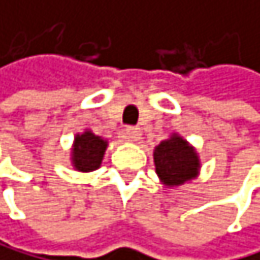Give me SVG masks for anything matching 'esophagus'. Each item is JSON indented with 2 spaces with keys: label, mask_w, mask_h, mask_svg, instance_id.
I'll return each instance as SVG.
<instances>
[{
  "label": "esophagus",
  "mask_w": 260,
  "mask_h": 260,
  "mask_svg": "<svg viewBox=\"0 0 260 260\" xmlns=\"http://www.w3.org/2000/svg\"><path fill=\"white\" fill-rule=\"evenodd\" d=\"M141 136H142L141 127H137V126H127V127L124 129V139L131 141V142L139 141V139H141Z\"/></svg>",
  "instance_id": "esophagus-1"
}]
</instances>
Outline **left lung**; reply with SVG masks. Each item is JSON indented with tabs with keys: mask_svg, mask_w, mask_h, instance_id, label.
Returning a JSON list of instances; mask_svg holds the SVG:
<instances>
[{
	"mask_svg": "<svg viewBox=\"0 0 260 260\" xmlns=\"http://www.w3.org/2000/svg\"><path fill=\"white\" fill-rule=\"evenodd\" d=\"M155 171L163 184L179 186L196 178L201 163L196 150L183 137L173 134L167 141H161L153 152Z\"/></svg>",
	"mask_w": 260,
	"mask_h": 260,
	"instance_id": "obj_1",
	"label": "left lung"
}]
</instances>
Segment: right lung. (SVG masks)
Listing matches in <instances>:
<instances>
[{"label":"right lung","instance_id":"1","mask_svg":"<svg viewBox=\"0 0 260 260\" xmlns=\"http://www.w3.org/2000/svg\"><path fill=\"white\" fill-rule=\"evenodd\" d=\"M107 150V141L90 131L77 134L73 149V165L79 171H93L100 167L103 153Z\"/></svg>","mask_w":260,"mask_h":260}]
</instances>
